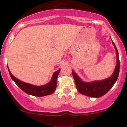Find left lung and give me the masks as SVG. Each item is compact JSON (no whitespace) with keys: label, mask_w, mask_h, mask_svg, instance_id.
Wrapping results in <instances>:
<instances>
[{"label":"left lung","mask_w":127,"mask_h":127,"mask_svg":"<svg viewBox=\"0 0 127 127\" xmlns=\"http://www.w3.org/2000/svg\"><path fill=\"white\" fill-rule=\"evenodd\" d=\"M113 44L116 50L117 64L113 75L109 77L108 79L99 81H94L92 83H85L81 81L79 77L75 74L74 72H72V75L75 80L76 88L79 93L88 97L98 98L105 95L113 87L118 77L119 72H120V60H119L118 52L116 46L113 42Z\"/></svg>","instance_id":"obj_1"}]
</instances>
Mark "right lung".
I'll use <instances>...</instances> for the list:
<instances>
[{"label":"right lung","mask_w":127,"mask_h":127,"mask_svg":"<svg viewBox=\"0 0 127 127\" xmlns=\"http://www.w3.org/2000/svg\"><path fill=\"white\" fill-rule=\"evenodd\" d=\"M60 70L59 69L53 74L52 79L47 85L40 86H34V85L21 81L16 79L15 77H14L11 73L9 70V72L11 79L14 81V83L17 85V86L20 87L23 92L29 95L36 96V97H43L46 95H50L55 92L56 87H57V78Z\"/></svg>","instance_id":"right-lung-1"}]
</instances>
